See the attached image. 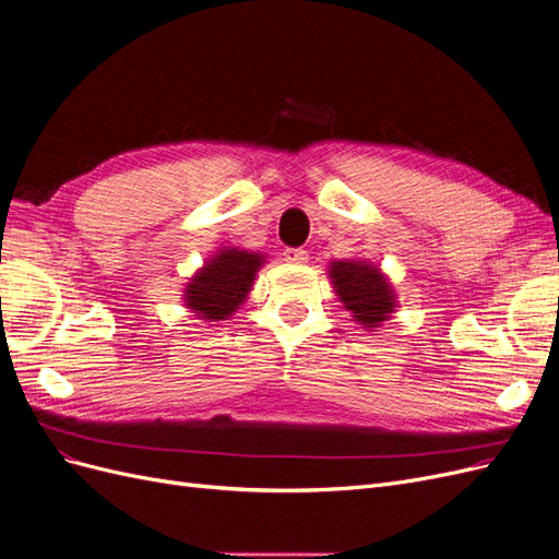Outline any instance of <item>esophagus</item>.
Here are the masks:
<instances>
[{"instance_id": "esophagus-1", "label": "esophagus", "mask_w": 559, "mask_h": 559, "mask_svg": "<svg viewBox=\"0 0 559 559\" xmlns=\"http://www.w3.org/2000/svg\"><path fill=\"white\" fill-rule=\"evenodd\" d=\"M284 261L294 263V265L308 263V251L306 249H284Z\"/></svg>"}]
</instances>
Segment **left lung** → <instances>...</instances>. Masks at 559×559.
<instances>
[{
  "label": "left lung",
  "mask_w": 559,
  "mask_h": 559,
  "mask_svg": "<svg viewBox=\"0 0 559 559\" xmlns=\"http://www.w3.org/2000/svg\"><path fill=\"white\" fill-rule=\"evenodd\" d=\"M329 280L335 296L361 329H380L396 312L394 286L376 263L366 259L333 261Z\"/></svg>",
  "instance_id": "1"
}]
</instances>
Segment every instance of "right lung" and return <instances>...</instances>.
Masks as SVG:
<instances>
[{
  "label": "right lung",
  "mask_w": 559,
  "mask_h": 559,
  "mask_svg": "<svg viewBox=\"0 0 559 559\" xmlns=\"http://www.w3.org/2000/svg\"><path fill=\"white\" fill-rule=\"evenodd\" d=\"M265 257L240 247H222L195 270L181 294L183 306L202 321H224L247 300Z\"/></svg>",
  "instance_id": "add662e5"
}]
</instances>
